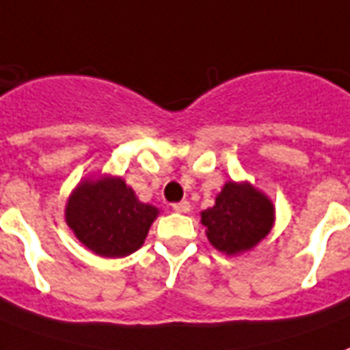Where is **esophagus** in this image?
Segmentation results:
<instances>
[{"instance_id": "esophagus-1", "label": "esophagus", "mask_w": 350, "mask_h": 350, "mask_svg": "<svg viewBox=\"0 0 350 350\" xmlns=\"http://www.w3.org/2000/svg\"><path fill=\"white\" fill-rule=\"evenodd\" d=\"M172 209H174V211H178V213H187L189 209H191V204H189L187 200L176 202V204H172Z\"/></svg>"}]
</instances>
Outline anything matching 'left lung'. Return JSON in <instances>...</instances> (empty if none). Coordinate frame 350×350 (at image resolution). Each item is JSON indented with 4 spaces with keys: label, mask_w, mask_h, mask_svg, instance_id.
I'll return each instance as SVG.
<instances>
[{
    "label": "left lung",
    "mask_w": 350,
    "mask_h": 350,
    "mask_svg": "<svg viewBox=\"0 0 350 350\" xmlns=\"http://www.w3.org/2000/svg\"><path fill=\"white\" fill-rule=\"evenodd\" d=\"M273 204L248 183L228 182L213 208L202 211L208 239L226 254H237L260 243L273 226Z\"/></svg>",
    "instance_id": "obj_1"
}]
</instances>
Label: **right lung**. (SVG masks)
Segmentation results:
<instances>
[{
  "instance_id": "right-lung-1",
  "label": "right lung",
  "mask_w": 350,
  "mask_h": 350,
  "mask_svg": "<svg viewBox=\"0 0 350 350\" xmlns=\"http://www.w3.org/2000/svg\"><path fill=\"white\" fill-rule=\"evenodd\" d=\"M157 209L137 200L120 178L85 182L66 204V222L85 247L103 258H122L146 239Z\"/></svg>"
}]
</instances>
